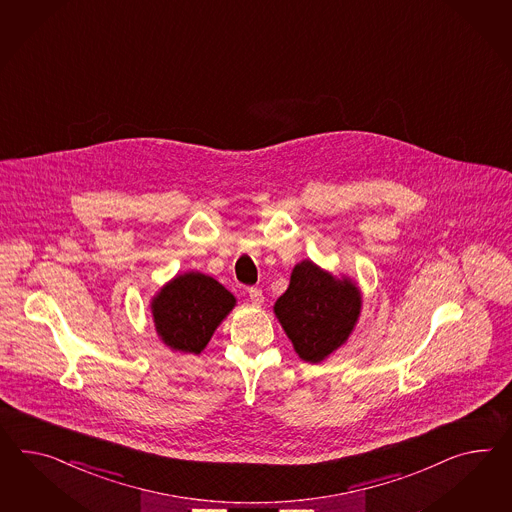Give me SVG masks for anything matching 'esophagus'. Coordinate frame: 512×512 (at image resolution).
Instances as JSON below:
<instances>
[{
	"instance_id": "esophagus-1",
	"label": "esophagus",
	"mask_w": 512,
	"mask_h": 512,
	"mask_svg": "<svg viewBox=\"0 0 512 512\" xmlns=\"http://www.w3.org/2000/svg\"><path fill=\"white\" fill-rule=\"evenodd\" d=\"M249 302L253 305H261L264 302L263 291L261 289H257V287H249Z\"/></svg>"
}]
</instances>
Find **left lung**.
<instances>
[{"label": "left lung", "mask_w": 512, "mask_h": 512, "mask_svg": "<svg viewBox=\"0 0 512 512\" xmlns=\"http://www.w3.org/2000/svg\"><path fill=\"white\" fill-rule=\"evenodd\" d=\"M361 296L350 279H335L311 261L296 264L274 311L298 356L318 363L345 343L360 317Z\"/></svg>", "instance_id": "8db88e82"}]
</instances>
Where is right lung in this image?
Returning <instances> with one entry per match:
<instances>
[{
  "label": "right lung",
  "instance_id": "right-lung-1",
  "mask_svg": "<svg viewBox=\"0 0 512 512\" xmlns=\"http://www.w3.org/2000/svg\"><path fill=\"white\" fill-rule=\"evenodd\" d=\"M235 302L212 277L199 272L177 276L152 300L156 332L173 350L199 354Z\"/></svg>",
  "mask_w": 512,
  "mask_h": 512
}]
</instances>
